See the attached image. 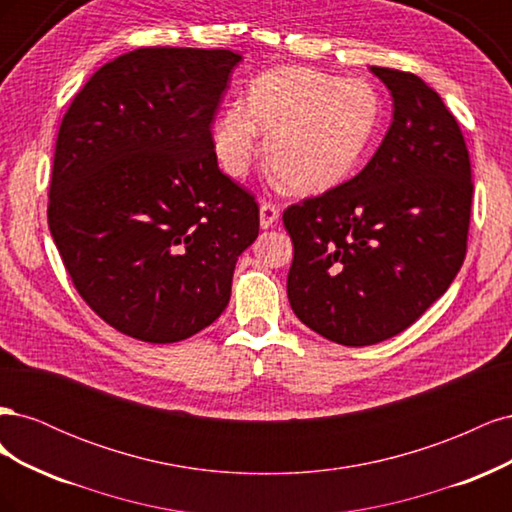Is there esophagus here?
I'll return each instance as SVG.
<instances>
[{"label": "esophagus", "instance_id": "esophagus-1", "mask_svg": "<svg viewBox=\"0 0 512 512\" xmlns=\"http://www.w3.org/2000/svg\"><path fill=\"white\" fill-rule=\"evenodd\" d=\"M277 218H280V207L269 203V200H262L260 203V228H271Z\"/></svg>", "mask_w": 512, "mask_h": 512}]
</instances>
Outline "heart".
<instances>
[{"instance_id": "heart-1", "label": "heart", "mask_w": 512, "mask_h": 512, "mask_svg": "<svg viewBox=\"0 0 512 512\" xmlns=\"http://www.w3.org/2000/svg\"><path fill=\"white\" fill-rule=\"evenodd\" d=\"M382 117L374 85L314 68H275L250 85L247 104L230 102L211 123L220 168L241 179L267 134V164L294 194L337 188L361 166Z\"/></svg>"}]
</instances>
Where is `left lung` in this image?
Returning a JSON list of instances; mask_svg holds the SVG:
<instances>
[{
    "label": "left lung",
    "instance_id": "1",
    "mask_svg": "<svg viewBox=\"0 0 512 512\" xmlns=\"http://www.w3.org/2000/svg\"><path fill=\"white\" fill-rule=\"evenodd\" d=\"M393 96L374 158L284 211L292 312L342 346L384 342L421 318L466 258L472 168L457 119L416 74L371 66Z\"/></svg>",
    "mask_w": 512,
    "mask_h": 512
}]
</instances>
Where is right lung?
I'll return each mask as SVG.
<instances>
[{
	"label": "right lung",
	"instance_id": "right-lung-1",
	"mask_svg": "<svg viewBox=\"0 0 512 512\" xmlns=\"http://www.w3.org/2000/svg\"><path fill=\"white\" fill-rule=\"evenodd\" d=\"M239 61L226 49H136L91 76L61 119L53 241L83 301L141 342H181L218 320L258 237V203L211 149Z\"/></svg>",
	"mask_w": 512,
	"mask_h": 512
}]
</instances>
